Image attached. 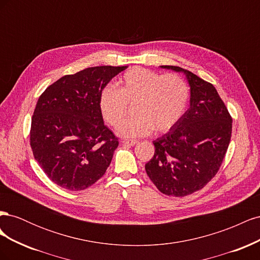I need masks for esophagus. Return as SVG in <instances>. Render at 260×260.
I'll return each mask as SVG.
<instances>
[{
	"label": "esophagus",
	"mask_w": 260,
	"mask_h": 260,
	"mask_svg": "<svg viewBox=\"0 0 260 260\" xmlns=\"http://www.w3.org/2000/svg\"><path fill=\"white\" fill-rule=\"evenodd\" d=\"M121 142H122V144H128V145H136V144L139 143L138 141H136V140H132V141H130V140H122Z\"/></svg>",
	"instance_id": "obj_1"
}]
</instances>
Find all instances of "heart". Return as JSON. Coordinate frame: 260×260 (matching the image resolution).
Masks as SVG:
<instances>
[{"label": "heart", "instance_id": "heart-1", "mask_svg": "<svg viewBox=\"0 0 260 260\" xmlns=\"http://www.w3.org/2000/svg\"><path fill=\"white\" fill-rule=\"evenodd\" d=\"M118 85V90L113 86L102 90L99 104L104 119L114 128L119 127L129 106H135L136 116L118 130L124 138L145 137L153 129L169 131L182 118L190 101L187 82L176 74L135 67L124 73Z\"/></svg>", "mask_w": 260, "mask_h": 260}]
</instances>
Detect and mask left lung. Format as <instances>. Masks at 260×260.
<instances>
[{"label":"left lung","instance_id":"1","mask_svg":"<svg viewBox=\"0 0 260 260\" xmlns=\"http://www.w3.org/2000/svg\"><path fill=\"white\" fill-rule=\"evenodd\" d=\"M191 86L190 107L179 122L154 141L146 174L158 190L183 198L201 190L216 176L229 147L232 117L211 83L178 66Z\"/></svg>","mask_w":260,"mask_h":260}]
</instances>
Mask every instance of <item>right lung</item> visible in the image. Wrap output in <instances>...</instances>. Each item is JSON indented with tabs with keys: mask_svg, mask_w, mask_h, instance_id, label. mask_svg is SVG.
I'll list each match as a JSON object with an SVG mask.
<instances>
[{
	"mask_svg": "<svg viewBox=\"0 0 260 260\" xmlns=\"http://www.w3.org/2000/svg\"><path fill=\"white\" fill-rule=\"evenodd\" d=\"M125 66H96L55 81L31 118L30 146L44 174L58 186L81 191L103 177L118 138L103 121L100 94Z\"/></svg>",
	"mask_w": 260,
	"mask_h": 260,
	"instance_id": "right-lung-1",
	"label": "right lung"
}]
</instances>
